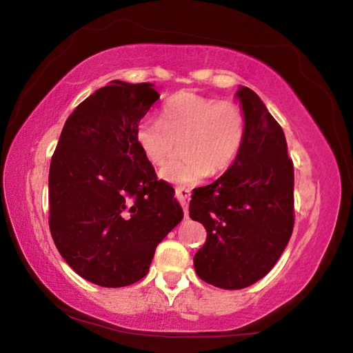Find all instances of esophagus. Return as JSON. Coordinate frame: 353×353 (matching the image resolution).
I'll use <instances>...</instances> for the list:
<instances>
[{
	"instance_id": "1",
	"label": "esophagus",
	"mask_w": 353,
	"mask_h": 353,
	"mask_svg": "<svg viewBox=\"0 0 353 353\" xmlns=\"http://www.w3.org/2000/svg\"><path fill=\"white\" fill-rule=\"evenodd\" d=\"M190 190L185 188V187H177L176 188V198L177 201L181 202V205L183 207V212H185V216L188 214V201H190Z\"/></svg>"
}]
</instances>
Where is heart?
Masks as SVG:
<instances>
[{
	"label": "heart",
	"instance_id": "heart-1",
	"mask_svg": "<svg viewBox=\"0 0 353 353\" xmlns=\"http://www.w3.org/2000/svg\"><path fill=\"white\" fill-rule=\"evenodd\" d=\"M135 139L154 166L168 162L181 143L182 155L165 166L160 176L194 185L210 171L221 172L235 162L246 139V117L234 103L182 92L165 101L160 119H141Z\"/></svg>",
	"mask_w": 353,
	"mask_h": 353
}]
</instances>
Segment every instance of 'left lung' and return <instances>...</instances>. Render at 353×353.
Returning a JSON list of instances; mask_svg holds the SVG:
<instances>
[{"label":"left lung","mask_w":353,"mask_h":353,"mask_svg":"<svg viewBox=\"0 0 353 353\" xmlns=\"http://www.w3.org/2000/svg\"><path fill=\"white\" fill-rule=\"evenodd\" d=\"M236 97L246 139L234 165L207 187L193 190L190 218L205 227L194 271L223 290H241L265 277L294 227V168L285 134L254 90Z\"/></svg>","instance_id":"1"}]
</instances>
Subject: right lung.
Segmentation results:
<instances>
[{"label": "right lung", "mask_w": 353, "mask_h": 353, "mask_svg": "<svg viewBox=\"0 0 353 353\" xmlns=\"http://www.w3.org/2000/svg\"><path fill=\"white\" fill-rule=\"evenodd\" d=\"M159 98L149 82L112 81L76 107L51 157L52 240L81 277L105 288L145 277L155 248L183 218L174 188L135 139Z\"/></svg>", "instance_id": "obj_1"}]
</instances>
